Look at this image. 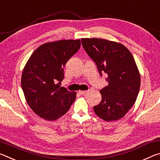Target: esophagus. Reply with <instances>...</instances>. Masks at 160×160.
<instances>
[{
    "label": "esophagus",
    "mask_w": 160,
    "mask_h": 160,
    "mask_svg": "<svg viewBox=\"0 0 160 160\" xmlns=\"http://www.w3.org/2000/svg\"><path fill=\"white\" fill-rule=\"evenodd\" d=\"M78 92H79V94H85L86 93H88V91H79Z\"/></svg>",
    "instance_id": "1"
}]
</instances>
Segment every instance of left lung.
<instances>
[{
	"label": "left lung",
	"mask_w": 160,
	"mask_h": 160,
	"mask_svg": "<svg viewBox=\"0 0 160 160\" xmlns=\"http://www.w3.org/2000/svg\"><path fill=\"white\" fill-rule=\"evenodd\" d=\"M81 42L100 75H108L109 85L100 90L102 101L94 107V112L106 121L123 118L134 104L140 90V72L133 56L120 43L97 38L81 39Z\"/></svg>",
	"instance_id": "left-lung-1"
}]
</instances>
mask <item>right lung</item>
Returning <instances> with one entry per match:
<instances>
[{
	"label": "right lung",
	"mask_w": 160,
	"mask_h": 160,
	"mask_svg": "<svg viewBox=\"0 0 160 160\" xmlns=\"http://www.w3.org/2000/svg\"><path fill=\"white\" fill-rule=\"evenodd\" d=\"M80 44L79 39L46 43L27 62L22 75V88L29 107L41 118L56 120L75 101L76 92L60 85L64 78L63 67Z\"/></svg>",
	"instance_id": "add662e5"
}]
</instances>
